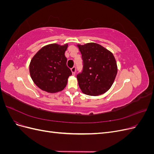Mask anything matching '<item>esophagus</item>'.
Listing matches in <instances>:
<instances>
[{
    "label": "esophagus",
    "instance_id": "34e87169",
    "mask_svg": "<svg viewBox=\"0 0 154 154\" xmlns=\"http://www.w3.org/2000/svg\"><path fill=\"white\" fill-rule=\"evenodd\" d=\"M71 72L72 73V75H75V72H76V67H73L72 68H71Z\"/></svg>",
    "mask_w": 154,
    "mask_h": 154
}]
</instances>
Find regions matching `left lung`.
Masks as SVG:
<instances>
[{
    "label": "left lung",
    "instance_id": "obj_1",
    "mask_svg": "<svg viewBox=\"0 0 154 154\" xmlns=\"http://www.w3.org/2000/svg\"><path fill=\"white\" fill-rule=\"evenodd\" d=\"M76 45L83 61V71L76 76L82 92L93 96L104 94L112 85L118 73L114 56L96 43Z\"/></svg>",
    "mask_w": 154,
    "mask_h": 154
}]
</instances>
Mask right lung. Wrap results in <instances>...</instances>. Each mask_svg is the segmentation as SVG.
I'll list each match as a JSON object with an SVG mask.
<instances>
[{"label": "right lung", "mask_w": 154, "mask_h": 154, "mask_svg": "<svg viewBox=\"0 0 154 154\" xmlns=\"http://www.w3.org/2000/svg\"><path fill=\"white\" fill-rule=\"evenodd\" d=\"M68 44H51L42 48L32 58L29 63L30 76L41 90L57 93L66 87L72 72L67 66L65 53Z\"/></svg>", "instance_id": "1"}]
</instances>
